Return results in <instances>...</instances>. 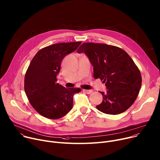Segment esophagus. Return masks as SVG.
Returning <instances> with one entry per match:
<instances>
[{
  "mask_svg": "<svg viewBox=\"0 0 160 160\" xmlns=\"http://www.w3.org/2000/svg\"><path fill=\"white\" fill-rule=\"evenodd\" d=\"M83 91L84 92H86V94H91V93L92 92V90H86V89H83Z\"/></svg>",
  "mask_w": 160,
  "mask_h": 160,
  "instance_id": "1",
  "label": "esophagus"
}]
</instances>
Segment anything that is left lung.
I'll return each instance as SVG.
<instances>
[{
  "mask_svg": "<svg viewBox=\"0 0 160 160\" xmlns=\"http://www.w3.org/2000/svg\"><path fill=\"white\" fill-rule=\"evenodd\" d=\"M85 52L93 66L94 78L105 83L107 92H100L102 102L97 106L108 114L125 112L134 103L142 86L140 71L122 49L104 44L86 42L77 50Z\"/></svg>",
  "mask_w": 160,
  "mask_h": 160,
  "instance_id": "left-lung-1",
  "label": "left lung"
}]
</instances>
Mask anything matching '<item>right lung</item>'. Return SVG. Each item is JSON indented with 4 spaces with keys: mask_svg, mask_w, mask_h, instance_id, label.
<instances>
[{
    "mask_svg": "<svg viewBox=\"0 0 160 160\" xmlns=\"http://www.w3.org/2000/svg\"><path fill=\"white\" fill-rule=\"evenodd\" d=\"M82 42L58 43L39 50L29 63L24 78V90L30 104L40 115L55 120L72 109L73 95L80 88H66L57 83V76L66 55Z\"/></svg>",
    "mask_w": 160,
    "mask_h": 160,
    "instance_id": "add662e5",
    "label": "right lung"
}]
</instances>
